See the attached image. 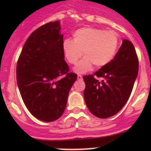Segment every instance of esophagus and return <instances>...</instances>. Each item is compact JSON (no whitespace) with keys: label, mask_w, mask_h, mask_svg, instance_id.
I'll return each mask as SVG.
<instances>
[{"label":"esophagus","mask_w":151,"mask_h":151,"mask_svg":"<svg viewBox=\"0 0 151 151\" xmlns=\"http://www.w3.org/2000/svg\"><path fill=\"white\" fill-rule=\"evenodd\" d=\"M77 79H78V80H81V79H82V76L80 75V74H78V75H77Z\"/></svg>","instance_id":"esophagus-1"}]
</instances>
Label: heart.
<instances>
[{
	"label": "heart",
	"instance_id": "heart-1",
	"mask_svg": "<svg viewBox=\"0 0 151 151\" xmlns=\"http://www.w3.org/2000/svg\"><path fill=\"white\" fill-rule=\"evenodd\" d=\"M119 37L114 31L94 27H84L73 33V40L66 39L62 44L66 60L76 65L83 55L84 58L75 67L78 73L87 72L94 65L101 67L109 63L116 53Z\"/></svg>",
	"mask_w": 151,
	"mask_h": 151
}]
</instances>
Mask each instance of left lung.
<instances>
[{
	"label": "left lung",
	"mask_w": 151,
	"mask_h": 151,
	"mask_svg": "<svg viewBox=\"0 0 151 151\" xmlns=\"http://www.w3.org/2000/svg\"><path fill=\"white\" fill-rule=\"evenodd\" d=\"M138 72V58L134 46L124 40L111 61L93 74L83 77L84 101L90 112L100 119L116 114L129 99Z\"/></svg>",
	"instance_id": "8db88e82"
}]
</instances>
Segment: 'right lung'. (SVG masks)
Wrapping results in <instances>:
<instances>
[{"instance_id": "right-lung-1", "label": "right lung", "mask_w": 151, "mask_h": 151, "mask_svg": "<svg viewBox=\"0 0 151 151\" xmlns=\"http://www.w3.org/2000/svg\"><path fill=\"white\" fill-rule=\"evenodd\" d=\"M59 21L32 32L17 62L18 89L25 106L39 120L50 122L63 114L77 75L65 62Z\"/></svg>"}]
</instances>
